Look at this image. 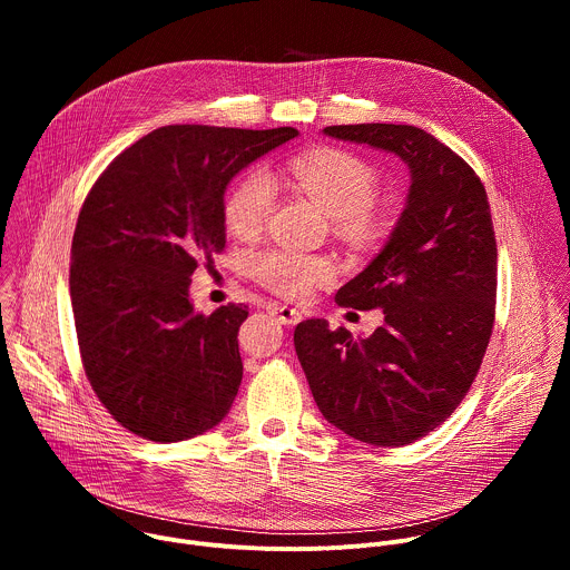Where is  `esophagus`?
<instances>
[{"instance_id":"obj_1","label":"esophagus","mask_w":570,"mask_h":570,"mask_svg":"<svg viewBox=\"0 0 570 570\" xmlns=\"http://www.w3.org/2000/svg\"><path fill=\"white\" fill-rule=\"evenodd\" d=\"M268 311L282 322V324H297L302 320V313L288 304H268Z\"/></svg>"}]
</instances>
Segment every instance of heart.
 Listing matches in <instances>:
<instances>
[{
    "instance_id": "obj_1",
    "label": "heart",
    "mask_w": 570,
    "mask_h": 570,
    "mask_svg": "<svg viewBox=\"0 0 570 570\" xmlns=\"http://www.w3.org/2000/svg\"><path fill=\"white\" fill-rule=\"evenodd\" d=\"M284 174L324 212L334 218L341 236L370 243L381 229L372 209L376 174L367 161L343 148H315L286 161ZM275 207V187L266 171L250 169L229 189L223 216L232 234L250 238L262 232ZM255 279L286 297H304L315 286L330 282L332 266L313 255L293 250H264L253 257Z\"/></svg>"
}]
</instances>
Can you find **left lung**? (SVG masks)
<instances>
[{"mask_svg":"<svg viewBox=\"0 0 570 570\" xmlns=\"http://www.w3.org/2000/svg\"><path fill=\"white\" fill-rule=\"evenodd\" d=\"M324 135L394 153L411 189L383 250L336 293L341 306L381 308V327L354 338L306 320L295 352L324 420L354 440L403 446L451 417L490 345L499 257L490 203L466 161L417 126H327Z\"/></svg>","mask_w":570,"mask_h":570,"instance_id":"1","label":"left lung"}]
</instances>
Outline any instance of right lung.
<instances>
[{"mask_svg":"<svg viewBox=\"0 0 570 570\" xmlns=\"http://www.w3.org/2000/svg\"><path fill=\"white\" fill-rule=\"evenodd\" d=\"M293 137L291 126H165L92 185L73 229L69 293L86 376L126 431L169 444L229 413L248 306L196 313L189 284L225 248L227 183Z\"/></svg>","mask_w":570,"mask_h":570,"instance_id":"right-lung-1","label":"right lung"}]
</instances>
